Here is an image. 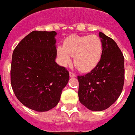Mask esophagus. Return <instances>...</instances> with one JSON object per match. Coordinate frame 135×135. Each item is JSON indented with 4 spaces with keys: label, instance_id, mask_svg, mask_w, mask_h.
I'll list each match as a JSON object with an SVG mask.
<instances>
[{
    "label": "esophagus",
    "instance_id": "esophagus-1",
    "mask_svg": "<svg viewBox=\"0 0 135 135\" xmlns=\"http://www.w3.org/2000/svg\"><path fill=\"white\" fill-rule=\"evenodd\" d=\"M69 76H70V77H76V74H74L73 72H69Z\"/></svg>",
    "mask_w": 135,
    "mask_h": 135
}]
</instances>
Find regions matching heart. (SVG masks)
I'll return each mask as SVG.
<instances>
[{
    "instance_id": "heart-1",
    "label": "heart",
    "mask_w": 135,
    "mask_h": 135,
    "mask_svg": "<svg viewBox=\"0 0 135 135\" xmlns=\"http://www.w3.org/2000/svg\"><path fill=\"white\" fill-rule=\"evenodd\" d=\"M59 63L63 66L74 64L83 72H88L97 66L102 55V41L96 35H72L64 41V46L57 47Z\"/></svg>"
}]
</instances>
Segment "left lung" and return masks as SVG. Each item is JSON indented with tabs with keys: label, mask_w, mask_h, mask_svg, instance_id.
<instances>
[{
	"label": "left lung",
	"mask_w": 135,
	"mask_h": 135,
	"mask_svg": "<svg viewBox=\"0 0 135 135\" xmlns=\"http://www.w3.org/2000/svg\"><path fill=\"white\" fill-rule=\"evenodd\" d=\"M102 41V58L96 67L78 76V96L82 104L90 110L102 111L120 97L124 83V58L115 41L99 32Z\"/></svg>",
	"instance_id": "obj_1"
}]
</instances>
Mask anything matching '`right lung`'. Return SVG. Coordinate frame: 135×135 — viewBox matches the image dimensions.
<instances>
[{"instance_id":"add662e5","label":"right lung","mask_w":135,"mask_h":135,"mask_svg":"<svg viewBox=\"0 0 135 135\" xmlns=\"http://www.w3.org/2000/svg\"><path fill=\"white\" fill-rule=\"evenodd\" d=\"M55 31H34L27 35L12 54L11 84L22 104L37 112L55 107L69 74L55 62Z\"/></svg>"}]
</instances>
